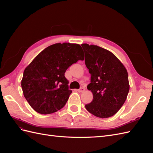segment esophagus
I'll list each match as a JSON object with an SVG mask.
<instances>
[{
	"mask_svg": "<svg viewBox=\"0 0 153 153\" xmlns=\"http://www.w3.org/2000/svg\"><path fill=\"white\" fill-rule=\"evenodd\" d=\"M77 91H78V92H84L85 91V89H84V88L81 87L80 89H78Z\"/></svg>",
	"mask_w": 153,
	"mask_h": 153,
	"instance_id": "esophagus-1",
	"label": "esophagus"
}]
</instances>
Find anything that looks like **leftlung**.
I'll list each match as a JSON object with an SVG mask.
<instances>
[{
	"label": "left lung",
	"instance_id": "left-lung-1",
	"mask_svg": "<svg viewBox=\"0 0 153 153\" xmlns=\"http://www.w3.org/2000/svg\"><path fill=\"white\" fill-rule=\"evenodd\" d=\"M85 63L91 74L88 90L93 100L85 105L88 112L100 118L113 116L122 107L129 90L126 68L110 51L98 46L82 44Z\"/></svg>",
	"mask_w": 153,
	"mask_h": 153
}]
</instances>
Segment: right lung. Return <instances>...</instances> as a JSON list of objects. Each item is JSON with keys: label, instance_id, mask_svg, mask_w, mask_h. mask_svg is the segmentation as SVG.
Listing matches in <instances>:
<instances>
[{"label": "right lung", "instance_id": "1", "mask_svg": "<svg viewBox=\"0 0 153 153\" xmlns=\"http://www.w3.org/2000/svg\"><path fill=\"white\" fill-rule=\"evenodd\" d=\"M84 59L81 46L63 43L41 52L24 71L21 85L31 107L41 114L61 109L72 92L64 73L73 63Z\"/></svg>", "mask_w": 153, "mask_h": 153}]
</instances>
